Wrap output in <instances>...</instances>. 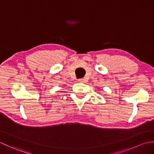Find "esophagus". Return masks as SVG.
<instances>
[{
  "instance_id": "1",
  "label": "esophagus",
  "mask_w": 154,
  "mask_h": 154,
  "mask_svg": "<svg viewBox=\"0 0 154 154\" xmlns=\"http://www.w3.org/2000/svg\"><path fill=\"white\" fill-rule=\"evenodd\" d=\"M78 81H79V82H80V83H85V79H79L78 80Z\"/></svg>"
}]
</instances>
